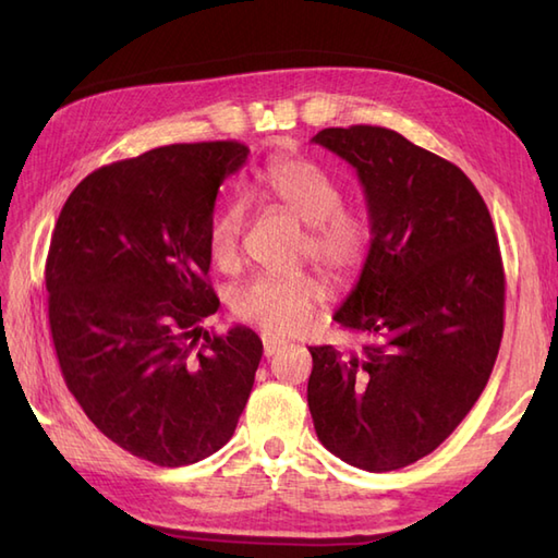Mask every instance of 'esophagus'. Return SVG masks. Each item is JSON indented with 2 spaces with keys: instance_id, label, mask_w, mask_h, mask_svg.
I'll return each mask as SVG.
<instances>
[{
  "instance_id": "esophagus-1",
  "label": "esophagus",
  "mask_w": 558,
  "mask_h": 558,
  "mask_svg": "<svg viewBox=\"0 0 558 558\" xmlns=\"http://www.w3.org/2000/svg\"><path fill=\"white\" fill-rule=\"evenodd\" d=\"M282 345H286V340H280L276 336H264V354H266V357L276 354Z\"/></svg>"
}]
</instances>
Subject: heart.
Returning <instances> with one entry per match:
<instances>
[{"label": "heart", "instance_id": "b5f03b06", "mask_svg": "<svg viewBox=\"0 0 558 558\" xmlns=\"http://www.w3.org/2000/svg\"><path fill=\"white\" fill-rule=\"evenodd\" d=\"M254 192L268 196L272 204L306 225L302 248L318 264L330 270H348L357 264L366 230L357 216L342 210L338 184L318 165L302 158L270 162L256 177ZM244 225L246 208L242 201H232L213 220L208 248L220 268H230L240 258ZM324 298L326 286L314 272L258 276L234 290L232 310L244 322L288 336L306 324L316 302Z\"/></svg>", "mask_w": 558, "mask_h": 558}]
</instances>
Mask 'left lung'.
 Masks as SVG:
<instances>
[{"instance_id":"left-lung-1","label":"left lung","mask_w":558,"mask_h":558,"mask_svg":"<svg viewBox=\"0 0 558 558\" xmlns=\"http://www.w3.org/2000/svg\"><path fill=\"white\" fill-rule=\"evenodd\" d=\"M314 144L357 170L369 252L333 322L360 350L310 348L306 400L330 453L366 472L429 456L489 381L504 336V264L487 204L453 162L384 126Z\"/></svg>"}]
</instances>
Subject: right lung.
<instances>
[{"instance_id": "1", "label": "right lung", "mask_w": 558, "mask_h": 558, "mask_svg": "<svg viewBox=\"0 0 558 558\" xmlns=\"http://www.w3.org/2000/svg\"><path fill=\"white\" fill-rule=\"evenodd\" d=\"M246 156L210 141L105 165L71 192L50 240L45 286L66 388L110 441L160 468L230 441L264 354L252 328H201L220 306L213 208Z\"/></svg>"}]
</instances>
